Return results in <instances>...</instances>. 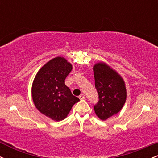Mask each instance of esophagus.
I'll return each mask as SVG.
<instances>
[{"instance_id": "esophagus-1", "label": "esophagus", "mask_w": 158, "mask_h": 158, "mask_svg": "<svg viewBox=\"0 0 158 158\" xmlns=\"http://www.w3.org/2000/svg\"><path fill=\"white\" fill-rule=\"evenodd\" d=\"M79 98L80 99H85V97L84 94H81V95L79 97Z\"/></svg>"}]
</instances>
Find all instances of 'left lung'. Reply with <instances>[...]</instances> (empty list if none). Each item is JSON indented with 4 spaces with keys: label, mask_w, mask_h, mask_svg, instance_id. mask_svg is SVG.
I'll return each mask as SVG.
<instances>
[{
    "label": "left lung",
    "mask_w": 158,
    "mask_h": 158,
    "mask_svg": "<svg viewBox=\"0 0 158 158\" xmlns=\"http://www.w3.org/2000/svg\"><path fill=\"white\" fill-rule=\"evenodd\" d=\"M95 87L99 101L94 106L97 116L106 120L120 111L126 100L125 81L117 72L104 62L94 66Z\"/></svg>",
    "instance_id": "8db88e82"
}]
</instances>
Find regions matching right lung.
I'll return each mask as SVG.
<instances>
[{
  "mask_svg": "<svg viewBox=\"0 0 158 158\" xmlns=\"http://www.w3.org/2000/svg\"><path fill=\"white\" fill-rule=\"evenodd\" d=\"M72 68L64 58L56 57L40 69L32 82V97L36 108L52 120L66 118L79 101L64 84Z\"/></svg>",
  "mask_w": 158,
  "mask_h": 158,
  "instance_id": "obj_1",
  "label": "right lung"
}]
</instances>
